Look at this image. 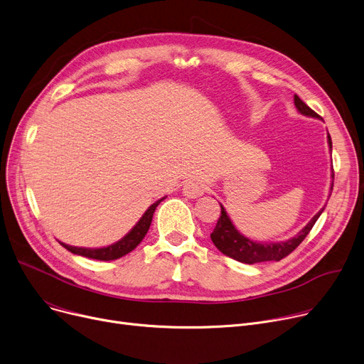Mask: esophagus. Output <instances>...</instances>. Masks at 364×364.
<instances>
[{
    "instance_id": "esophagus-1",
    "label": "esophagus",
    "mask_w": 364,
    "mask_h": 364,
    "mask_svg": "<svg viewBox=\"0 0 364 364\" xmlns=\"http://www.w3.org/2000/svg\"><path fill=\"white\" fill-rule=\"evenodd\" d=\"M183 196L189 197V198H198L204 194V185L200 181H188L183 183Z\"/></svg>"
}]
</instances>
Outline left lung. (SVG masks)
Masks as SVG:
<instances>
[{"mask_svg":"<svg viewBox=\"0 0 364 364\" xmlns=\"http://www.w3.org/2000/svg\"><path fill=\"white\" fill-rule=\"evenodd\" d=\"M294 104L296 107V110L301 114L310 116V117H318V114L313 112L298 95H294ZM328 142H329V148L332 149V139L329 134H328ZM332 179H333V168H332ZM332 188H333V181H332ZM220 210H222L220 218L216 223L215 230H213L210 235L213 244L218 247L220 252L228 255V257L241 263L254 264V263H262V262H279L285 259L288 254H291L304 241V238L310 233L311 228L314 226V223L317 222V219L320 218V215H322L325 208L320 210L317 215L300 232H298V235H295L294 238L284 242H270V244L254 242L245 238L244 235H241L237 230V228L232 225L228 213L225 211L222 204H220Z\"/></svg>","mask_w":364,"mask_h":364,"instance_id":"1","label":"left lung"}]
</instances>
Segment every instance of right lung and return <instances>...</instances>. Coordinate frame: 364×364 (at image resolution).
Masks as SVG:
<instances>
[{
    "label": "right lung",
    "instance_id": "add662e5",
    "mask_svg": "<svg viewBox=\"0 0 364 364\" xmlns=\"http://www.w3.org/2000/svg\"><path fill=\"white\" fill-rule=\"evenodd\" d=\"M163 200L164 198L156 201L153 205H149L148 210L144 213V216L139 219V222L132 228V230L127 233L126 237H123L120 241H117L116 244H112V245L104 247V248H80V247H72V245L63 244V242H60V244L73 254L83 255V257L94 259V260L110 262V260L120 259V257H123V255H126L127 252H131L132 250H135L138 247V244L144 240V237L149 229V225H151L156 207Z\"/></svg>",
    "mask_w": 364,
    "mask_h": 364
}]
</instances>
